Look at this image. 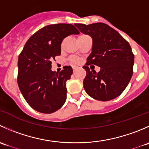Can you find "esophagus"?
<instances>
[{
    "mask_svg": "<svg viewBox=\"0 0 149 149\" xmlns=\"http://www.w3.org/2000/svg\"><path fill=\"white\" fill-rule=\"evenodd\" d=\"M76 66H73V72L76 71Z\"/></svg>",
    "mask_w": 149,
    "mask_h": 149,
    "instance_id": "obj_1",
    "label": "esophagus"
}]
</instances>
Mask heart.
Listing matches in <instances>:
<instances>
[{"label":"heart","mask_w":149,"mask_h":149,"mask_svg":"<svg viewBox=\"0 0 149 149\" xmlns=\"http://www.w3.org/2000/svg\"><path fill=\"white\" fill-rule=\"evenodd\" d=\"M81 35H84V34H81ZM81 35H80V36H81ZM70 61H71V63H78V60L76 59V58H70Z\"/></svg>","instance_id":"b5f03b06"}]
</instances>
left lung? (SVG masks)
<instances>
[{"mask_svg":"<svg viewBox=\"0 0 149 149\" xmlns=\"http://www.w3.org/2000/svg\"><path fill=\"white\" fill-rule=\"evenodd\" d=\"M74 25L93 40L92 52L83 66L86 71L83 82L86 92L100 101L116 98L125 89L133 73L134 55L130 45L106 24ZM90 65L100 66V72L90 70Z\"/></svg>","mask_w":149,"mask_h":149,"instance_id":"8db88e82","label":"left lung"}]
</instances>
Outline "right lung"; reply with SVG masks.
Masks as SVG:
<instances>
[{"instance_id":"right-lung-1","label":"right lung","mask_w":149,"mask_h":149,"mask_svg":"<svg viewBox=\"0 0 149 149\" xmlns=\"http://www.w3.org/2000/svg\"><path fill=\"white\" fill-rule=\"evenodd\" d=\"M73 25L51 24L40 29L28 40L18 59L17 82L24 98L37 112L50 114L66 100L65 83L73 73L65 65L59 73L51 70L52 61L61 53L67 36L79 34Z\"/></svg>"}]
</instances>
